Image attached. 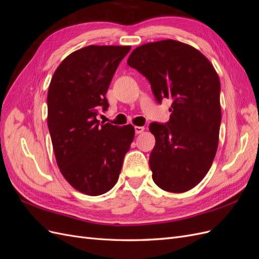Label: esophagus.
<instances>
[{"label": "esophagus", "instance_id": "1", "mask_svg": "<svg viewBox=\"0 0 259 259\" xmlns=\"http://www.w3.org/2000/svg\"><path fill=\"white\" fill-rule=\"evenodd\" d=\"M144 131H145L144 126H135V133H136V134H142Z\"/></svg>", "mask_w": 259, "mask_h": 259}]
</instances>
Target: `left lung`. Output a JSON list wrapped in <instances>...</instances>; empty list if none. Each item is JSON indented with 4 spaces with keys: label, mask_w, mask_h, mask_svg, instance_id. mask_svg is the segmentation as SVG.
Masks as SVG:
<instances>
[{
    "label": "left lung",
    "mask_w": 259,
    "mask_h": 259,
    "mask_svg": "<svg viewBox=\"0 0 259 259\" xmlns=\"http://www.w3.org/2000/svg\"><path fill=\"white\" fill-rule=\"evenodd\" d=\"M127 65L150 83L159 104L171 99L169 120L149 125L155 137L149 158L153 182L168 192L192 189L210 168L218 146L221 82L213 65L198 50L174 40L139 46Z\"/></svg>",
    "instance_id": "left-lung-1"
}]
</instances>
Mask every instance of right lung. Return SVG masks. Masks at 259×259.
Here are the masks:
<instances>
[{
	"instance_id": "1",
	"label": "right lung",
	"mask_w": 259,
	"mask_h": 259,
	"mask_svg": "<svg viewBox=\"0 0 259 259\" xmlns=\"http://www.w3.org/2000/svg\"><path fill=\"white\" fill-rule=\"evenodd\" d=\"M130 46L90 45L70 54L55 71L48 94V125L58 167L74 189L106 193L116 184L135 131L100 124L106 93Z\"/></svg>"
}]
</instances>
